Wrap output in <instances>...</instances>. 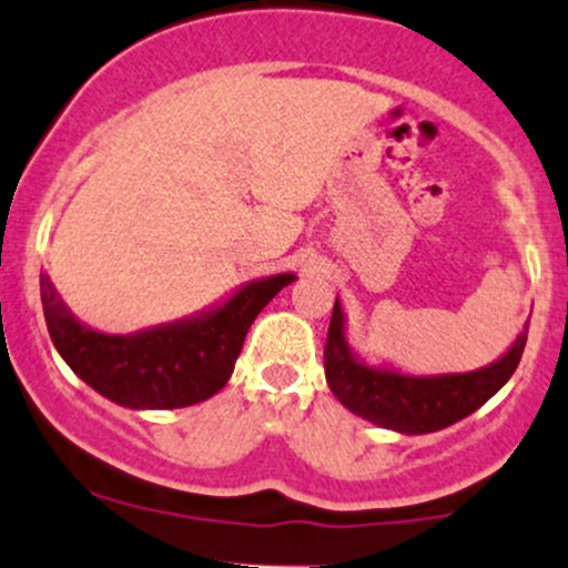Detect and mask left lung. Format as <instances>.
Returning <instances> with one entry per match:
<instances>
[{
    "label": "left lung",
    "mask_w": 568,
    "mask_h": 568,
    "mask_svg": "<svg viewBox=\"0 0 568 568\" xmlns=\"http://www.w3.org/2000/svg\"><path fill=\"white\" fill-rule=\"evenodd\" d=\"M339 296L334 300L324 348L326 384L334 397L362 419L403 435H425L455 425L493 397L520 364L528 321L504 356L470 373L410 375L392 364L364 362L348 343Z\"/></svg>",
    "instance_id": "left-lung-1"
}]
</instances>
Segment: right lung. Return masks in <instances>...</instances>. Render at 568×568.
<instances>
[{"instance_id": "right-lung-1", "label": "right lung", "mask_w": 568, "mask_h": 568, "mask_svg": "<svg viewBox=\"0 0 568 568\" xmlns=\"http://www.w3.org/2000/svg\"><path fill=\"white\" fill-rule=\"evenodd\" d=\"M294 280V272L250 280L201 313L133 334L83 324L48 274H40V300L53 348L83 384L122 408L171 410L204 403L229 384L250 324Z\"/></svg>"}]
</instances>
